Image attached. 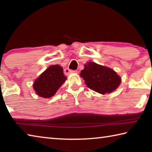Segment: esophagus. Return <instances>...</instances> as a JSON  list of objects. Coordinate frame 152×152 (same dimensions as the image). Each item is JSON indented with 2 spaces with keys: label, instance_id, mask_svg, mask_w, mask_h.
I'll return each instance as SVG.
<instances>
[{
  "label": "esophagus",
  "instance_id": "1",
  "mask_svg": "<svg viewBox=\"0 0 152 152\" xmlns=\"http://www.w3.org/2000/svg\"><path fill=\"white\" fill-rule=\"evenodd\" d=\"M76 70H70L69 68H66L64 70V72H65L66 74H68L70 73H76Z\"/></svg>",
  "mask_w": 152,
  "mask_h": 152
}]
</instances>
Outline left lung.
<instances>
[{
    "mask_svg": "<svg viewBox=\"0 0 152 152\" xmlns=\"http://www.w3.org/2000/svg\"><path fill=\"white\" fill-rule=\"evenodd\" d=\"M80 75L89 88L102 94L115 91L121 82L116 72L92 61L84 65V69Z\"/></svg>",
    "mask_w": 152,
    "mask_h": 152,
    "instance_id": "8db88e82",
    "label": "left lung"
}]
</instances>
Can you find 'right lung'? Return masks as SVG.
<instances>
[{"label": "right lung", "mask_w": 152, "mask_h": 152, "mask_svg": "<svg viewBox=\"0 0 152 152\" xmlns=\"http://www.w3.org/2000/svg\"><path fill=\"white\" fill-rule=\"evenodd\" d=\"M66 80L63 68L59 65H51L35 80L33 89L39 96L50 98L56 94Z\"/></svg>", "instance_id": "1"}]
</instances>
